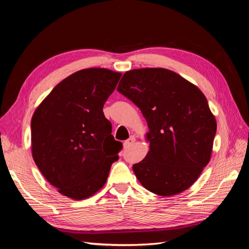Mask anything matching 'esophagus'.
Listing matches in <instances>:
<instances>
[{
	"label": "esophagus",
	"mask_w": 249,
	"mask_h": 249,
	"mask_svg": "<svg viewBox=\"0 0 249 249\" xmlns=\"http://www.w3.org/2000/svg\"><path fill=\"white\" fill-rule=\"evenodd\" d=\"M135 141H136V139H135V137H134V136H131L129 139L124 141V147H130L131 145H133V144H134Z\"/></svg>",
	"instance_id": "1"
}]
</instances>
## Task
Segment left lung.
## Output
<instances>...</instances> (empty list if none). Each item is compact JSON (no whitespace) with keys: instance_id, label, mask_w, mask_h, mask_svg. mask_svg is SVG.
I'll list each match as a JSON object with an SVG mask.
<instances>
[{"instance_id":"1","label":"left lung","mask_w":249,"mask_h":249,"mask_svg":"<svg viewBox=\"0 0 249 249\" xmlns=\"http://www.w3.org/2000/svg\"><path fill=\"white\" fill-rule=\"evenodd\" d=\"M118 91L147 122L149 150L133 165L148 191L171 196L187 190L210 162L217 124L197 86L166 69L126 71Z\"/></svg>"}]
</instances>
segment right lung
I'll return each instance as SVG.
<instances>
[{
	"label": "right lung",
	"instance_id": "right-lung-1",
	"mask_svg": "<svg viewBox=\"0 0 249 249\" xmlns=\"http://www.w3.org/2000/svg\"><path fill=\"white\" fill-rule=\"evenodd\" d=\"M122 73L85 69L62 80L31 120L32 157L58 192L71 199L92 196L106 184L122 142L111 134L103 107Z\"/></svg>",
	"mask_w": 249,
	"mask_h": 249
}]
</instances>
